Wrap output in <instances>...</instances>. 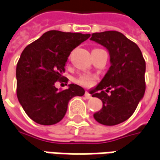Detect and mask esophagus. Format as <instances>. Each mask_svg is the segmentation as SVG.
<instances>
[{"instance_id":"1","label":"esophagus","mask_w":160,"mask_h":160,"mask_svg":"<svg viewBox=\"0 0 160 160\" xmlns=\"http://www.w3.org/2000/svg\"><path fill=\"white\" fill-rule=\"evenodd\" d=\"M85 97L87 99H90L92 96H91V94H89L88 92H85Z\"/></svg>"}]
</instances>
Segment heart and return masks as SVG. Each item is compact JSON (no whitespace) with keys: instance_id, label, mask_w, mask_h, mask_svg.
I'll use <instances>...</instances> for the list:
<instances>
[{"instance_id":"heart-1","label":"heart","mask_w":160,"mask_h":160,"mask_svg":"<svg viewBox=\"0 0 160 160\" xmlns=\"http://www.w3.org/2000/svg\"><path fill=\"white\" fill-rule=\"evenodd\" d=\"M77 83H79L83 87H91L92 85L94 84L95 81V77L89 74H82L80 75L78 79H77Z\"/></svg>"}]
</instances>
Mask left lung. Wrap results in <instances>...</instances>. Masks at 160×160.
Here are the masks:
<instances>
[{"instance_id":"left-lung-1","label":"left lung","mask_w":160,"mask_h":160,"mask_svg":"<svg viewBox=\"0 0 160 160\" xmlns=\"http://www.w3.org/2000/svg\"><path fill=\"white\" fill-rule=\"evenodd\" d=\"M90 39L108 49L111 63L102 81L90 92L103 104L94 117L103 125H117L132 116L144 96L145 61L139 47L121 32H96Z\"/></svg>"}]
</instances>
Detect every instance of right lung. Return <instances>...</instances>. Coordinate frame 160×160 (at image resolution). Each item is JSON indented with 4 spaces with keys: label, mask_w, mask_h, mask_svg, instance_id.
Instances as JSON below:
<instances>
[{
    "label": "right lung",
    "mask_w": 160,
    "mask_h": 160,
    "mask_svg": "<svg viewBox=\"0 0 160 160\" xmlns=\"http://www.w3.org/2000/svg\"><path fill=\"white\" fill-rule=\"evenodd\" d=\"M90 34L50 30L27 45L16 66V94L28 117L37 123L52 125L63 119L69 101L82 96L85 90L70 84L65 90L56 81L66 82L63 76L71 52Z\"/></svg>",
    "instance_id": "right-lung-1"
}]
</instances>
